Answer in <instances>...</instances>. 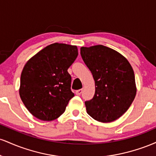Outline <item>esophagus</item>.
<instances>
[{
  "label": "esophagus",
  "instance_id": "34e87169",
  "mask_svg": "<svg viewBox=\"0 0 156 156\" xmlns=\"http://www.w3.org/2000/svg\"><path fill=\"white\" fill-rule=\"evenodd\" d=\"M82 92H83V89H78V90H76V95H80V94L82 93Z\"/></svg>",
  "mask_w": 156,
  "mask_h": 156
}]
</instances>
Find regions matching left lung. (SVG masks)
<instances>
[{"label":"left lung","mask_w":156,"mask_h":156,"mask_svg":"<svg viewBox=\"0 0 156 156\" xmlns=\"http://www.w3.org/2000/svg\"><path fill=\"white\" fill-rule=\"evenodd\" d=\"M80 55L95 82L94 97L85 102L87 114L101 122L116 120L136 94L133 68L122 55L102 44L81 47Z\"/></svg>","instance_id":"obj_1"}]
</instances>
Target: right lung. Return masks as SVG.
Instances as JSON below:
<instances>
[{"mask_svg": "<svg viewBox=\"0 0 156 156\" xmlns=\"http://www.w3.org/2000/svg\"><path fill=\"white\" fill-rule=\"evenodd\" d=\"M77 46L53 43L30 58L21 73L20 96L33 116L51 121L65 112L71 91L68 68L78 56Z\"/></svg>", "mask_w": 156, "mask_h": 156, "instance_id": "right-lung-1", "label": "right lung"}]
</instances>
